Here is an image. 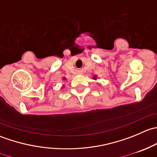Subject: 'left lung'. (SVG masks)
<instances>
[{"label":"left lung","instance_id":"1","mask_svg":"<svg viewBox=\"0 0 157 157\" xmlns=\"http://www.w3.org/2000/svg\"><path fill=\"white\" fill-rule=\"evenodd\" d=\"M94 79H96V77H94Z\"/></svg>","mask_w":157,"mask_h":157}]
</instances>
